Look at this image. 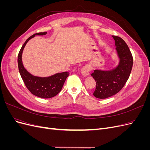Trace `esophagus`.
Masks as SVG:
<instances>
[{
    "label": "esophagus",
    "instance_id": "34e87169",
    "mask_svg": "<svg viewBox=\"0 0 150 150\" xmlns=\"http://www.w3.org/2000/svg\"><path fill=\"white\" fill-rule=\"evenodd\" d=\"M90 73V69L88 66H84L81 69V74L84 76H88Z\"/></svg>",
    "mask_w": 150,
    "mask_h": 150
}]
</instances>
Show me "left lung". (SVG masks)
I'll list each match as a JSON object with an SVG mask.
<instances>
[{
	"instance_id": "8db88e82",
	"label": "left lung",
	"mask_w": 150,
	"mask_h": 150,
	"mask_svg": "<svg viewBox=\"0 0 150 150\" xmlns=\"http://www.w3.org/2000/svg\"><path fill=\"white\" fill-rule=\"evenodd\" d=\"M115 40L119 64L110 71L94 70L91 74L96 81L94 96L99 99H106L120 92L128 81L133 67V56L125 40L116 35H112Z\"/></svg>"
}]
</instances>
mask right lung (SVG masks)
<instances>
[{"label":"right lung","mask_w":150,"mask_h":150,"mask_svg":"<svg viewBox=\"0 0 150 150\" xmlns=\"http://www.w3.org/2000/svg\"><path fill=\"white\" fill-rule=\"evenodd\" d=\"M46 34V32L39 33L29 37L22 46L17 58L18 67L20 74L27 88L32 94L41 98H51L59 93L66 78L69 74L68 72H63L47 78H40L30 74L24 68L22 61V54L25 44L35 35H42Z\"/></svg>","instance_id":"obj_1"}]
</instances>
